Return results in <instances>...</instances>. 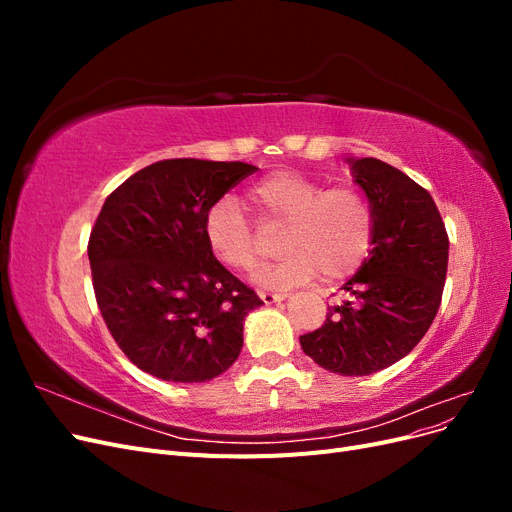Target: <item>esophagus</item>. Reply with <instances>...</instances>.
<instances>
[{
    "mask_svg": "<svg viewBox=\"0 0 512 512\" xmlns=\"http://www.w3.org/2000/svg\"><path fill=\"white\" fill-rule=\"evenodd\" d=\"M288 297L286 292H260V299L265 301L267 305H271V303H280V301H284Z\"/></svg>",
    "mask_w": 512,
    "mask_h": 512,
    "instance_id": "34e87169",
    "label": "esophagus"
}]
</instances>
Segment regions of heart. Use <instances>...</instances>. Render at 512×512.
Wrapping results in <instances>:
<instances>
[{
    "label": "heart",
    "instance_id": "heart-1",
    "mask_svg": "<svg viewBox=\"0 0 512 512\" xmlns=\"http://www.w3.org/2000/svg\"><path fill=\"white\" fill-rule=\"evenodd\" d=\"M247 205L262 228L284 230L290 256L262 271L265 288H292L322 275L339 280L361 267L374 241L376 215L369 196L350 185L324 190L297 173H275L247 192ZM211 254L235 271H256L265 260L260 230L245 218L235 198H222L205 215Z\"/></svg>",
    "mask_w": 512,
    "mask_h": 512
}]
</instances>
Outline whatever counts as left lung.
I'll return each mask as SVG.
<instances>
[{
  "mask_svg": "<svg viewBox=\"0 0 512 512\" xmlns=\"http://www.w3.org/2000/svg\"><path fill=\"white\" fill-rule=\"evenodd\" d=\"M348 162L374 207V247L342 286L352 301L331 307L322 327L299 342L333 374L369 376L404 359L431 327L446 280L448 235L431 194L408 175L376 158Z\"/></svg>",
  "mask_w": 512,
  "mask_h": 512,
  "instance_id": "obj_1",
  "label": "left lung"
}]
</instances>
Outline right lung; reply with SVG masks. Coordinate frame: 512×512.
Wrapping results in <instances>:
<instances>
[{
	"label": "right lung",
	"instance_id": "1",
	"mask_svg": "<svg viewBox=\"0 0 512 512\" xmlns=\"http://www.w3.org/2000/svg\"><path fill=\"white\" fill-rule=\"evenodd\" d=\"M256 170L162 160L106 198L87 245L91 277L108 331L138 369L207 382L237 361L245 316L262 301L211 254L205 215Z\"/></svg>",
	"mask_w": 512,
	"mask_h": 512
}]
</instances>
